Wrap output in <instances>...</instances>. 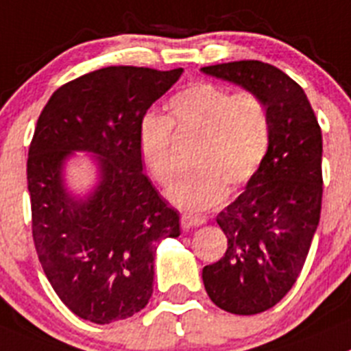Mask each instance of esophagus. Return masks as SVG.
<instances>
[{
    "label": "esophagus",
    "mask_w": 351,
    "mask_h": 351,
    "mask_svg": "<svg viewBox=\"0 0 351 351\" xmlns=\"http://www.w3.org/2000/svg\"><path fill=\"white\" fill-rule=\"evenodd\" d=\"M206 219L203 215H193V213H182L181 217V226L184 229L189 228H198L202 223H205Z\"/></svg>",
    "instance_id": "esophagus-1"
}]
</instances>
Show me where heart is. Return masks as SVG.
<instances>
[{
	"mask_svg": "<svg viewBox=\"0 0 351 351\" xmlns=\"http://www.w3.org/2000/svg\"><path fill=\"white\" fill-rule=\"evenodd\" d=\"M176 136L196 141L193 172L169 189V199L189 210L219 205L226 195L248 184L270 148V115L262 96L232 93L217 82L199 81L169 101V119L146 117L139 129V153L153 181L169 186L176 179L172 155Z\"/></svg>",
	"mask_w": 351,
	"mask_h": 351,
	"instance_id": "heart-1",
	"label": "heart"
}]
</instances>
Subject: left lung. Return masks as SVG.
<instances>
[{"label": "left lung", "mask_w": 351, "mask_h": 351, "mask_svg": "<svg viewBox=\"0 0 351 351\" xmlns=\"http://www.w3.org/2000/svg\"><path fill=\"white\" fill-rule=\"evenodd\" d=\"M202 70L255 91L269 108V153L245 191L217 215L228 250L203 269L219 308L255 315L285 298L308 255L322 206V132L305 91L278 66L241 60Z\"/></svg>", "instance_id": "left-lung-1"}]
</instances>
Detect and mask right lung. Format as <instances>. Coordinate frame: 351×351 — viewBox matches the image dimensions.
Segmentation results:
<instances>
[{
  "label": "right lung",
  "instance_id": "obj_1",
  "mask_svg": "<svg viewBox=\"0 0 351 351\" xmlns=\"http://www.w3.org/2000/svg\"><path fill=\"white\" fill-rule=\"evenodd\" d=\"M182 69L117 65L56 89L29 146L32 239L58 298L95 324L132 317L153 293L156 243L181 234L146 173L139 129L149 106ZM73 151L99 155L100 184L86 200L70 199L62 162Z\"/></svg>",
  "mask_w": 351,
  "mask_h": 351
}]
</instances>
